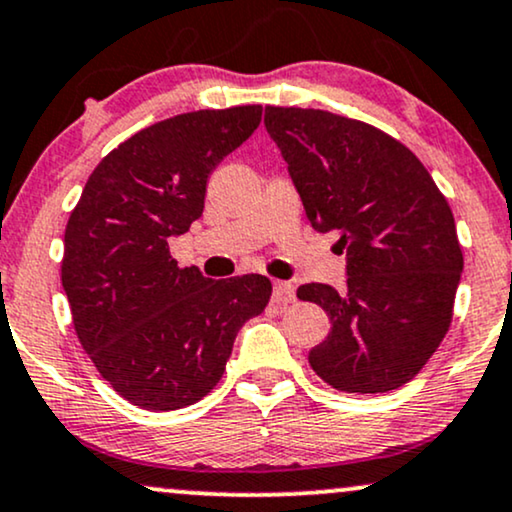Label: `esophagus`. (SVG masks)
<instances>
[{
  "label": "esophagus",
  "instance_id": "34e87169",
  "mask_svg": "<svg viewBox=\"0 0 512 512\" xmlns=\"http://www.w3.org/2000/svg\"><path fill=\"white\" fill-rule=\"evenodd\" d=\"M274 302L288 304L295 302V288L288 281H274Z\"/></svg>",
  "mask_w": 512,
  "mask_h": 512
}]
</instances>
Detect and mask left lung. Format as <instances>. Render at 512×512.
Returning a JSON list of instances; mask_svg holds the SVG:
<instances>
[{"instance_id":"1","label":"left lung","mask_w":512,"mask_h":512,"mask_svg":"<svg viewBox=\"0 0 512 512\" xmlns=\"http://www.w3.org/2000/svg\"><path fill=\"white\" fill-rule=\"evenodd\" d=\"M316 231H338L347 286L307 283L297 297L331 316L309 364L340 392H390L416 378L454 316L463 250L449 203L425 165L383 129L314 108L267 106Z\"/></svg>"}]
</instances>
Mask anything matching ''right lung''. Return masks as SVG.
Masks as SVG:
<instances>
[{"label":"right lung","mask_w":512,"mask_h":512,"mask_svg":"<svg viewBox=\"0 0 512 512\" xmlns=\"http://www.w3.org/2000/svg\"><path fill=\"white\" fill-rule=\"evenodd\" d=\"M260 120L262 106H236L155 122L96 165L70 212L61 283L77 340L139 409L203 399L236 333L269 304L267 276L210 281L179 267L167 245L203 215L210 172Z\"/></svg>","instance_id":"right-lung-1"}]
</instances>
